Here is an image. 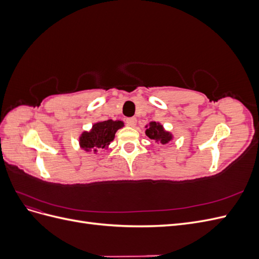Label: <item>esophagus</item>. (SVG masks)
Wrapping results in <instances>:
<instances>
[{
  "instance_id": "esophagus-1",
  "label": "esophagus",
  "mask_w": 259,
  "mask_h": 259,
  "mask_svg": "<svg viewBox=\"0 0 259 259\" xmlns=\"http://www.w3.org/2000/svg\"><path fill=\"white\" fill-rule=\"evenodd\" d=\"M136 123H137L136 117H128V119H126V124L131 127H134Z\"/></svg>"
}]
</instances>
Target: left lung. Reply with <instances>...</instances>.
Segmentation results:
<instances>
[{
    "mask_svg": "<svg viewBox=\"0 0 259 259\" xmlns=\"http://www.w3.org/2000/svg\"><path fill=\"white\" fill-rule=\"evenodd\" d=\"M146 127V135L155 143L166 145L173 139V135H171L169 132H166L164 130L163 125L160 123L150 122Z\"/></svg>",
    "mask_w": 259,
    "mask_h": 259,
    "instance_id": "1",
    "label": "left lung"
}]
</instances>
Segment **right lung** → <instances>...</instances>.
I'll use <instances>...</instances> for the list:
<instances>
[{
	"mask_svg": "<svg viewBox=\"0 0 259 259\" xmlns=\"http://www.w3.org/2000/svg\"><path fill=\"white\" fill-rule=\"evenodd\" d=\"M124 126L122 121H101L93 125L90 132H83L79 140L80 147L85 151L97 152L100 149H106L114 139L117 130Z\"/></svg>",
	"mask_w": 259,
	"mask_h": 259,
	"instance_id": "obj_1",
	"label": "right lung"
}]
</instances>
